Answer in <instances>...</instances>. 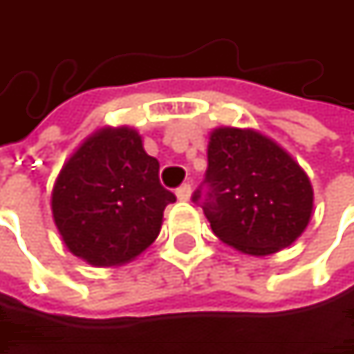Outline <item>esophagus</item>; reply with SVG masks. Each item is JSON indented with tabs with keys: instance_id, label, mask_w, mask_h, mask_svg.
<instances>
[{
	"instance_id": "34e87169",
	"label": "esophagus",
	"mask_w": 354,
	"mask_h": 354,
	"mask_svg": "<svg viewBox=\"0 0 354 354\" xmlns=\"http://www.w3.org/2000/svg\"><path fill=\"white\" fill-rule=\"evenodd\" d=\"M190 192H192V188H190L188 182H184L182 186H178L176 188V196L180 201H188V198H190Z\"/></svg>"
}]
</instances>
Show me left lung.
Segmentation results:
<instances>
[{"mask_svg": "<svg viewBox=\"0 0 354 354\" xmlns=\"http://www.w3.org/2000/svg\"><path fill=\"white\" fill-rule=\"evenodd\" d=\"M207 160V174L192 203L203 207L221 242L266 256L304 234L314 190L299 164L274 141L256 131L217 129Z\"/></svg>", "mask_w": 354, "mask_h": 354, "instance_id": "obj_1", "label": "left lung"}]
</instances>
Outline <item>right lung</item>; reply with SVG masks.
<instances>
[{"label": "right lung", "mask_w": 354, "mask_h": 354, "mask_svg": "<svg viewBox=\"0 0 354 354\" xmlns=\"http://www.w3.org/2000/svg\"><path fill=\"white\" fill-rule=\"evenodd\" d=\"M174 201L141 137L131 129H104L63 166L53 188V217L75 256L112 266L158 238L164 209Z\"/></svg>", "instance_id": "1"}]
</instances>
